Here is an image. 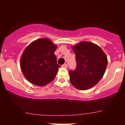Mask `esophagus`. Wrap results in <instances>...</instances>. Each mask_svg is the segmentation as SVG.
<instances>
[{
    "label": "esophagus",
    "mask_w": 125,
    "mask_h": 125,
    "mask_svg": "<svg viewBox=\"0 0 125 125\" xmlns=\"http://www.w3.org/2000/svg\"><path fill=\"white\" fill-rule=\"evenodd\" d=\"M63 67H64V68H67V63H64L62 66Z\"/></svg>",
    "instance_id": "obj_1"
}]
</instances>
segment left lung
<instances>
[{
    "mask_svg": "<svg viewBox=\"0 0 125 125\" xmlns=\"http://www.w3.org/2000/svg\"><path fill=\"white\" fill-rule=\"evenodd\" d=\"M72 49L77 66L74 71L69 72L70 81L77 89H89L104 76L107 64L106 56L98 45L89 42H81Z\"/></svg>",
    "mask_w": 125,
    "mask_h": 125,
    "instance_id": "left-lung-1",
    "label": "left lung"
}]
</instances>
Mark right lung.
I'll return each instance as SVG.
<instances>
[{
	"mask_svg": "<svg viewBox=\"0 0 125 125\" xmlns=\"http://www.w3.org/2000/svg\"><path fill=\"white\" fill-rule=\"evenodd\" d=\"M57 48L47 38L36 40L26 48L20 64L23 74L30 83L43 86L53 81L60 67L54 54Z\"/></svg>",
	"mask_w": 125,
	"mask_h": 125,
	"instance_id": "obj_1",
	"label": "right lung"
}]
</instances>
